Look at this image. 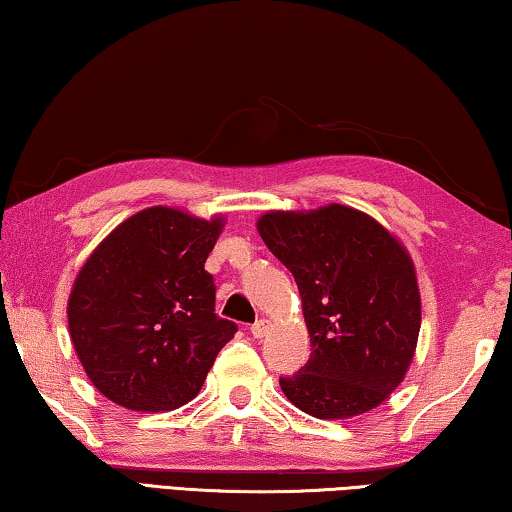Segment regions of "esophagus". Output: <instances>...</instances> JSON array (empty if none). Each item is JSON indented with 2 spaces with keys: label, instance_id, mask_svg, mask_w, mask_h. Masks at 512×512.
Listing matches in <instances>:
<instances>
[{
  "label": "esophagus",
  "instance_id": "34e87169",
  "mask_svg": "<svg viewBox=\"0 0 512 512\" xmlns=\"http://www.w3.org/2000/svg\"><path fill=\"white\" fill-rule=\"evenodd\" d=\"M267 331H270V322L267 320H256L251 324V335H254V338H263Z\"/></svg>",
  "mask_w": 512,
  "mask_h": 512
}]
</instances>
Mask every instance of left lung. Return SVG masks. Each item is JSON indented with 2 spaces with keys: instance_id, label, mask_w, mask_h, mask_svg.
I'll use <instances>...</instances> for the list:
<instances>
[{
  "instance_id": "obj_1",
  "label": "left lung",
  "mask_w": 512,
  "mask_h": 512,
  "mask_svg": "<svg viewBox=\"0 0 512 512\" xmlns=\"http://www.w3.org/2000/svg\"><path fill=\"white\" fill-rule=\"evenodd\" d=\"M256 226L295 276L311 335L308 363L279 379L283 395L320 420H349L383 404L413 363L422 324L404 245L342 204L270 211Z\"/></svg>"
}]
</instances>
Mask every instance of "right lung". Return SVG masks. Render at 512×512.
<instances>
[{
  "instance_id": "add662e5",
  "label": "right lung",
  "mask_w": 512,
  "mask_h": 512,
  "mask_svg": "<svg viewBox=\"0 0 512 512\" xmlns=\"http://www.w3.org/2000/svg\"><path fill=\"white\" fill-rule=\"evenodd\" d=\"M224 220L145 208L108 233L74 279L67 326L92 385L138 413L197 397L238 326L215 313L204 270Z\"/></svg>"
}]
</instances>
